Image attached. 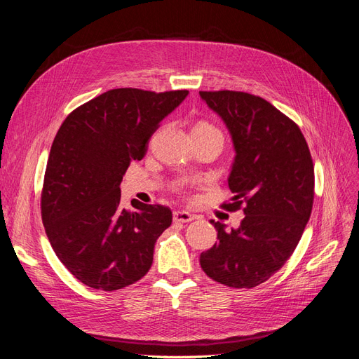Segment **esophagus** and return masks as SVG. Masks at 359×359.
Masks as SVG:
<instances>
[{
	"mask_svg": "<svg viewBox=\"0 0 359 359\" xmlns=\"http://www.w3.org/2000/svg\"><path fill=\"white\" fill-rule=\"evenodd\" d=\"M194 220V215L187 211H175L173 212V222L175 223H189Z\"/></svg>",
	"mask_w": 359,
	"mask_h": 359,
	"instance_id": "34e87169",
	"label": "esophagus"
}]
</instances>
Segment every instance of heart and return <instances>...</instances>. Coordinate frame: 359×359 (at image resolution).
<instances>
[{
    "label": "heart",
    "mask_w": 359,
    "mask_h": 359,
    "mask_svg": "<svg viewBox=\"0 0 359 359\" xmlns=\"http://www.w3.org/2000/svg\"><path fill=\"white\" fill-rule=\"evenodd\" d=\"M191 133H199V135H215V136H220L222 137V133H220V130L217 128V127H214L212 124H210V123H205V121H201V123H198L196 126L193 127V130H191Z\"/></svg>",
    "instance_id": "b5f03b06"
}]
</instances>
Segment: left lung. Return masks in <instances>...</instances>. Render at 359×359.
I'll use <instances>...</instances> for the list:
<instances>
[{
    "mask_svg": "<svg viewBox=\"0 0 359 359\" xmlns=\"http://www.w3.org/2000/svg\"><path fill=\"white\" fill-rule=\"evenodd\" d=\"M201 99L229 130L235 158L232 202L244 205L241 224L226 231L210 220L219 243L199 257L205 274L235 289L264 283L286 264L310 219L314 169L299 127L262 97L241 91H201Z\"/></svg>",
    "mask_w": 359,
    "mask_h": 359,
    "instance_id": "1",
    "label": "left lung"
}]
</instances>
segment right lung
Instances as JSON below:
<instances>
[{
  "mask_svg": "<svg viewBox=\"0 0 359 359\" xmlns=\"http://www.w3.org/2000/svg\"><path fill=\"white\" fill-rule=\"evenodd\" d=\"M187 90L118 88L74 109L53 139L41 191V219L53 252L83 285L112 292L136 283L153 265L157 238L172 223L163 205L133 201L119 184L142 160L160 121Z\"/></svg>",
  "mask_w": 359,
  "mask_h": 359,
  "instance_id": "obj_1",
  "label": "right lung"
}]
</instances>
